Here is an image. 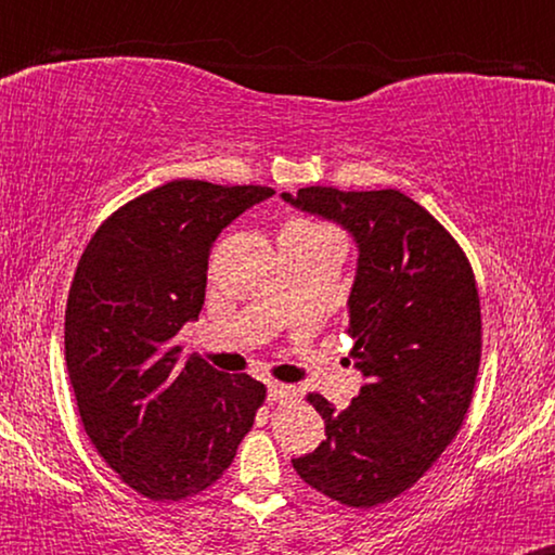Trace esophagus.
<instances>
[{
  "label": "esophagus",
  "instance_id": "esophagus-1",
  "mask_svg": "<svg viewBox=\"0 0 555 555\" xmlns=\"http://www.w3.org/2000/svg\"><path fill=\"white\" fill-rule=\"evenodd\" d=\"M267 397L272 402H283V400H293L296 397V389L291 384H280V382H270L267 384Z\"/></svg>",
  "mask_w": 555,
  "mask_h": 555
}]
</instances>
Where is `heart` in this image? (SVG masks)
Masks as SVG:
<instances>
[{"label":"heart","instance_id":"1","mask_svg":"<svg viewBox=\"0 0 555 555\" xmlns=\"http://www.w3.org/2000/svg\"><path fill=\"white\" fill-rule=\"evenodd\" d=\"M283 231H296V233H324V231H327V228H324V225H317V223H311V220H291V223L285 225Z\"/></svg>","mask_w":555,"mask_h":555}]
</instances>
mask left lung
<instances>
[{"label": "left lung", "mask_w": 555, "mask_h": 555, "mask_svg": "<svg viewBox=\"0 0 555 555\" xmlns=\"http://www.w3.org/2000/svg\"><path fill=\"white\" fill-rule=\"evenodd\" d=\"M283 199L353 233L348 335L366 376L345 410L306 395L327 439L293 467L337 504L371 509L418 483L465 423L483 350L478 285L452 233L397 189L306 186Z\"/></svg>", "instance_id": "1"}]
</instances>
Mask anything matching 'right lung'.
<instances>
[{"label": "right lung", "mask_w": 555, "mask_h": 555, "mask_svg": "<svg viewBox=\"0 0 555 555\" xmlns=\"http://www.w3.org/2000/svg\"><path fill=\"white\" fill-rule=\"evenodd\" d=\"M270 186L179 179L111 212L85 246L64 314V350L90 444L150 501H184L231 467L267 387L176 335L205 304L218 233Z\"/></svg>", "instance_id": "add662e5"}]
</instances>
